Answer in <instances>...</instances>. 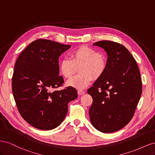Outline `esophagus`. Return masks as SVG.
Instances as JSON below:
<instances>
[{
	"mask_svg": "<svg viewBox=\"0 0 155 155\" xmlns=\"http://www.w3.org/2000/svg\"><path fill=\"white\" fill-rule=\"evenodd\" d=\"M78 93L79 94V95H83V94H84L85 93V91H83V90H79V91H78Z\"/></svg>",
	"mask_w": 155,
	"mask_h": 155,
	"instance_id": "1",
	"label": "esophagus"
}]
</instances>
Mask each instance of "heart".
I'll list each match as a JSON object with an SVG mask.
<instances>
[{"label":"heart","mask_w":155,"mask_h":155,"mask_svg":"<svg viewBox=\"0 0 155 155\" xmlns=\"http://www.w3.org/2000/svg\"><path fill=\"white\" fill-rule=\"evenodd\" d=\"M70 58H64L60 61L59 70L65 78H71L77 67L81 74L67 81V85L79 90L90 85L93 78L101 77L105 71L107 64L106 56L102 53L87 46H81L73 50L70 54Z\"/></svg>","instance_id":"obj_1"}]
</instances>
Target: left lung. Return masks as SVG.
<instances>
[{
    "label": "left lung",
    "mask_w": 155,
    "mask_h": 155,
    "mask_svg": "<svg viewBox=\"0 0 155 155\" xmlns=\"http://www.w3.org/2000/svg\"><path fill=\"white\" fill-rule=\"evenodd\" d=\"M93 45L106 51L107 64L87 91L93 99L89 116L97 130L113 133L132 119L142 92V79L137 61L124 46L110 41Z\"/></svg>",
    "instance_id": "8db88e82"
}]
</instances>
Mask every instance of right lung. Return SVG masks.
<instances>
[{
	"instance_id": "add662e5",
	"label": "right lung",
	"mask_w": 155,
	"mask_h": 155,
	"mask_svg": "<svg viewBox=\"0 0 155 155\" xmlns=\"http://www.w3.org/2000/svg\"><path fill=\"white\" fill-rule=\"evenodd\" d=\"M71 46L47 39L33 41L18 56L14 67L12 91L18 112L40 130H51L63 122L68 104L78 97L76 88L55 91L64 83L59 58Z\"/></svg>"
}]
</instances>
